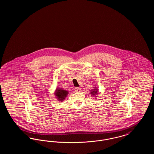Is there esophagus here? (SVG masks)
Masks as SVG:
<instances>
[{
	"label": "esophagus",
	"mask_w": 154,
	"mask_h": 154,
	"mask_svg": "<svg viewBox=\"0 0 154 154\" xmlns=\"http://www.w3.org/2000/svg\"><path fill=\"white\" fill-rule=\"evenodd\" d=\"M74 89H75V92H80L81 91V88L80 87H75Z\"/></svg>",
	"instance_id": "esophagus-1"
}]
</instances>
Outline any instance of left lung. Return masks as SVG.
Wrapping results in <instances>:
<instances>
[{
  "label": "left lung",
  "mask_w": 154,
  "mask_h": 154,
  "mask_svg": "<svg viewBox=\"0 0 154 154\" xmlns=\"http://www.w3.org/2000/svg\"><path fill=\"white\" fill-rule=\"evenodd\" d=\"M97 89H96V88L93 89L92 91H91V94L92 95H97V94H98Z\"/></svg>",
  "instance_id": "8db88e82"
}]
</instances>
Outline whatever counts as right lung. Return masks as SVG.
Instances as JSON below:
<instances>
[{"label":"right lung","instance_id":"obj_1","mask_svg":"<svg viewBox=\"0 0 154 154\" xmlns=\"http://www.w3.org/2000/svg\"><path fill=\"white\" fill-rule=\"evenodd\" d=\"M55 95L57 96V98L59 100V101L62 102L68 94V91H66L65 89L62 88H57L55 91Z\"/></svg>","mask_w":154,"mask_h":154}]
</instances>
